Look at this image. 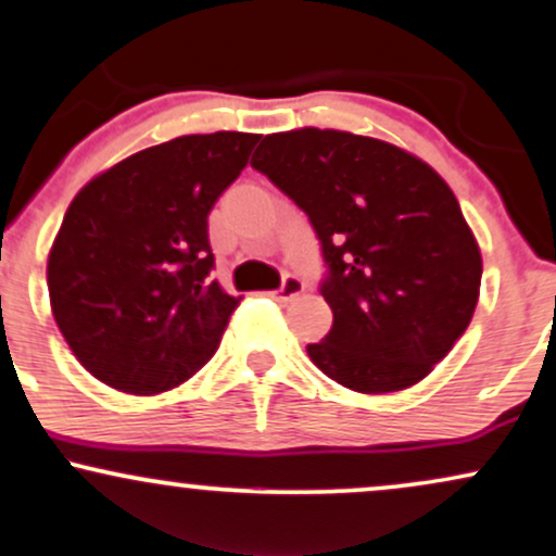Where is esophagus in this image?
<instances>
[{"label": "esophagus", "instance_id": "esophagus-1", "mask_svg": "<svg viewBox=\"0 0 556 556\" xmlns=\"http://www.w3.org/2000/svg\"><path fill=\"white\" fill-rule=\"evenodd\" d=\"M305 292V282L298 277V274H285L282 285H279L277 292H271V298L277 302H290L292 298H298V294Z\"/></svg>", "mask_w": 556, "mask_h": 556}]
</instances>
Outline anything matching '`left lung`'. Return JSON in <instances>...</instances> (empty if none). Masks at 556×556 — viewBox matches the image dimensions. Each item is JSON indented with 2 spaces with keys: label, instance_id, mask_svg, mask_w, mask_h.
Segmentation results:
<instances>
[{
  "label": "left lung",
  "instance_id": "1",
  "mask_svg": "<svg viewBox=\"0 0 556 556\" xmlns=\"http://www.w3.org/2000/svg\"><path fill=\"white\" fill-rule=\"evenodd\" d=\"M251 166L320 241L333 326L307 346L315 367L364 395L420 382L480 298V249L446 181L413 153L346 130L271 132Z\"/></svg>",
  "mask_w": 556,
  "mask_h": 556
}]
</instances>
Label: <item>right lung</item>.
I'll list each match as a JSON object with an SVG mask.
<instances>
[{
	"label": "right lung",
	"instance_id": "1",
	"mask_svg": "<svg viewBox=\"0 0 556 556\" xmlns=\"http://www.w3.org/2000/svg\"><path fill=\"white\" fill-rule=\"evenodd\" d=\"M254 132L181 136L94 177L48 254L51 311L81 367L159 395L213 359L241 298L213 279L207 215L249 164Z\"/></svg>",
	"mask_w": 556,
	"mask_h": 556
}]
</instances>
